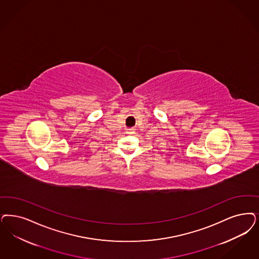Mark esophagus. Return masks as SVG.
<instances>
[{"label":"esophagus","mask_w":259,"mask_h":259,"mask_svg":"<svg viewBox=\"0 0 259 259\" xmlns=\"http://www.w3.org/2000/svg\"><path fill=\"white\" fill-rule=\"evenodd\" d=\"M134 128H131V129H127L126 131V134H133L134 133Z\"/></svg>","instance_id":"1"}]
</instances>
